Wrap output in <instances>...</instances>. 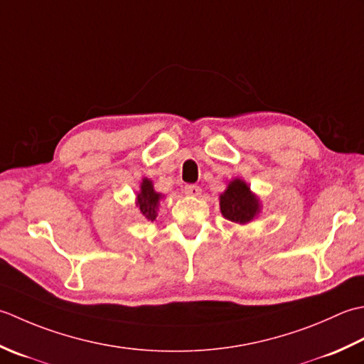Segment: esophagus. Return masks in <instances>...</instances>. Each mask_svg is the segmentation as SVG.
Here are the masks:
<instances>
[{
	"label": "esophagus",
	"mask_w": 364,
	"mask_h": 364,
	"mask_svg": "<svg viewBox=\"0 0 364 364\" xmlns=\"http://www.w3.org/2000/svg\"><path fill=\"white\" fill-rule=\"evenodd\" d=\"M183 191H185V195L193 196V198H196V196L201 195V188H199L198 185H195V183H188V185H185Z\"/></svg>",
	"instance_id": "34e87169"
}]
</instances>
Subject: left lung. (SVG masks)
I'll list each match as a JSON object with an SVG mask.
<instances>
[{
  "mask_svg": "<svg viewBox=\"0 0 364 364\" xmlns=\"http://www.w3.org/2000/svg\"><path fill=\"white\" fill-rule=\"evenodd\" d=\"M220 210L229 221L247 225L261 212V203L247 182L234 179L220 195Z\"/></svg>",
  "mask_w": 364,
  "mask_h": 364,
  "instance_id": "8db88e82",
  "label": "left lung"
}]
</instances>
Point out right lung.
<instances>
[{
	"instance_id": "1",
	"label": "right lung",
	"mask_w": 364,
	"mask_h": 364,
	"mask_svg": "<svg viewBox=\"0 0 364 364\" xmlns=\"http://www.w3.org/2000/svg\"><path fill=\"white\" fill-rule=\"evenodd\" d=\"M161 198L163 196L160 193L154 190L152 181L144 177L143 182H141L139 193H136V205L139 209V213L143 215L147 221H154L157 218V209Z\"/></svg>"
}]
</instances>
